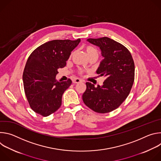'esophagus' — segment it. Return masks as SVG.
Instances as JSON below:
<instances>
[{
    "mask_svg": "<svg viewBox=\"0 0 161 161\" xmlns=\"http://www.w3.org/2000/svg\"><path fill=\"white\" fill-rule=\"evenodd\" d=\"M83 81L81 80V79H79V78H76V79H74L73 80V82L74 83H80V82H82Z\"/></svg>",
    "mask_w": 161,
    "mask_h": 161,
    "instance_id": "obj_1",
    "label": "esophagus"
}]
</instances>
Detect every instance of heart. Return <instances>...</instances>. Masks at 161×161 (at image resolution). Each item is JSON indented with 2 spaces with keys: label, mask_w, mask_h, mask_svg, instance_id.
<instances>
[{
  "label": "heart",
  "mask_w": 161,
  "mask_h": 161,
  "mask_svg": "<svg viewBox=\"0 0 161 161\" xmlns=\"http://www.w3.org/2000/svg\"><path fill=\"white\" fill-rule=\"evenodd\" d=\"M85 52L88 57H91L93 56H96V57H98V56H99V52H98L97 49L95 47H92V46H86V47H85ZM73 53H74L73 52L71 53V54L70 55L71 57H72ZM80 73H81L82 71H80Z\"/></svg>",
  "instance_id": "1"
}]
</instances>
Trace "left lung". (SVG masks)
Wrapping results in <instances>:
<instances>
[{"label": "left lung", "instance_id": "1", "mask_svg": "<svg viewBox=\"0 0 161 161\" xmlns=\"http://www.w3.org/2000/svg\"><path fill=\"white\" fill-rule=\"evenodd\" d=\"M99 47L104 59L96 71L106 80L102 86L86 82L82 99L89 108L99 113L117 109L129 96L134 80L135 67L130 52L122 44L109 37L88 39Z\"/></svg>", "mask_w": 161, "mask_h": 161}]
</instances>
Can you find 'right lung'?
Instances as JSON below:
<instances>
[{
  "label": "right lung",
  "instance_id": "right-lung-1",
  "mask_svg": "<svg viewBox=\"0 0 161 161\" xmlns=\"http://www.w3.org/2000/svg\"><path fill=\"white\" fill-rule=\"evenodd\" d=\"M80 41H48L29 56L23 74V82L30 106L36 113L48 117L60 107L62 95L72 81H57L56 76L58 69L65 66L71 52Z\"/></svg>",
  "mask_w": 161,
  "mask_h": 161
}]
</instances>
